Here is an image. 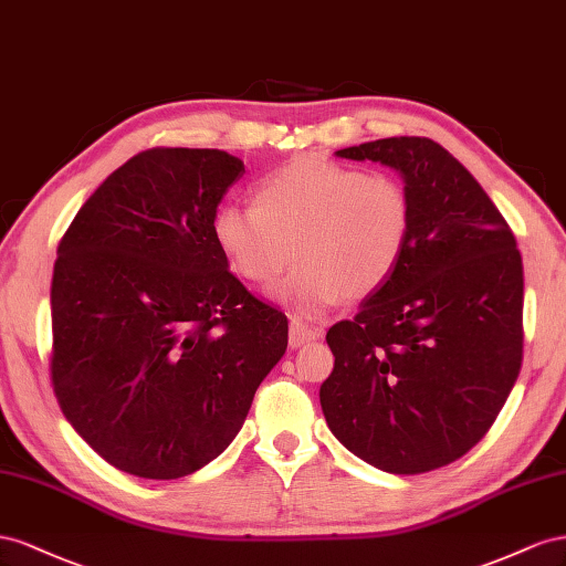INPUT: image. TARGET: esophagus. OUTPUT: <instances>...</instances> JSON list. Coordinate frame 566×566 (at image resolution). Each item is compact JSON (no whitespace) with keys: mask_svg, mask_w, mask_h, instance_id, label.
I'll use <instances>...</instances> for the list:
<instances>
[{"mask_svg":"<svg viewBox=\"0 0 566 566\" xmlns=\"http://www.w3.org/2000/svg\"><path fill=\"white\" fill-rule=\"evenodd\" d=\"M322 336V329H317V327H308V325H303V322H292V327H289V346L292 348H301V346H305V344H311V342H315V338H319Z\"/></svg>","mask_w":566,"mask_h":566,"instance_id":"34e87169","label":"esophagus"}]
</instances>
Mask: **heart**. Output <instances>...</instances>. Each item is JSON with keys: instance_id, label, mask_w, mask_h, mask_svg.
Masks as SVG:
<instances>
[{"instance_id": "b5f03b06", "label": "heart", "mask_w": 566, "mask_h": 566, "mask_svg": "<svg viewBox=\"0 0 566 566\" xmlns=\"http://www.w3.org/2000/svg\"><path fill=\"white\" fill-rule=\"evenodd\" d=\"M415 208L394 175H367L305 156L265 175L255 203H228L213 218L216 244L232 270L270 286L298 258L274 298L315 319L348 298L389 282L408 253Z\"/></svg>"}]
</instances>
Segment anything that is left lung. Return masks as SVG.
<instances>
[{
	"instance_id": "1",
	"label": "left lung",
	"mask_w": 566,
	"mask_h": 566,
	"mask_svg": "<svg viewBox=\"0 0 566 566\" xmlns=\"http://www.w3.org/2000/svg\"><path fill=\"white\" fill-rule=\"evenodd\" d=\"M336 156L398 170L415 224L394 277L327 332L322 412L377 470H439L486 436L520 377L522 253L489 193L433 139L389 137Z\"/></svg>"
}]
</instances>
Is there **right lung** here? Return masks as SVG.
Segmentation results:
<instances>
[{
	"label": "right lung",
	"instance_id": "1",
	"mask_svg": "<svg viewBox=\"0 0 566 566\" xmlns=\"http://www.w3.org/2000/svg\"><path fill=\"white\" fill-rule=\"evenodd\" d=\"M244 164L149 149L113 170L56 249L52 384L120 472L193 474L228 448L289 342L286 315L228 270L213 218Z\"/></svg>",
	"mask_w": 566,
	"mask_h": 566
}]
</instances>
